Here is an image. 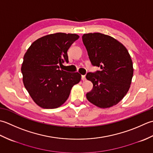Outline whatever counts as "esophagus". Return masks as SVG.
Here are the masks:
<instances>
[{
    "mask_svg": "<svg viewBox=\"0 0 153 153\" xmlns=\"http://www.w3.org/2000/svg\"><path fill=\"white\" fill-rule=\"evenodd\" d=\"M81 79H82V80L83 81H85V80H86V76L85 75H82L81 76Z\"/></svg>",
    "mask_w": 153,
    "mask_h": 153,
    "instance_id": "esophagus-1",
    "label": "esophagus"
}]
</instances>
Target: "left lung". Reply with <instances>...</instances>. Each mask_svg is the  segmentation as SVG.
Segmentation results:
<instances>
[{"mask_svg": "<svg viewBox=\"0 0 153 153\" xmlns=\"http://www.w3.org/2000/svg\"><path fill=\"white\" fill-rule=\"evenodd\" d=\"M84 45L93 66L100 67L86 78L93 84L86 98L100 108L118 104L128 92L133 74V62L122 43L101 33L84 34Z\"/></svg>", "mask_w": 153, "mask_h": 153, "instance_id": "1", "label": "left lung"}]
</instances>
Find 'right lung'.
<instances>
[{"label": "right lung", "instance_id": "add662e5", "mask_svg": "<svg viewBox=\"0 0 153 153\" xmlns=\"http://www.w3.org/2000/svg\"><path fill=\"white\" fill-rule=\"evenodd\" d=\"M79 38L75 33L49 34L36 40L27 49L21 67L23 82L39 107H60L68 99L72 87L80 81L79 73H68L58 66L68 63V49Z\"/></svg>", "mask_w": 153, "mask_h": 153}]
</instances>
